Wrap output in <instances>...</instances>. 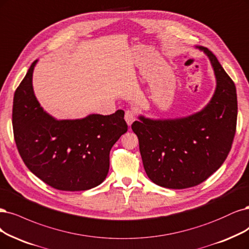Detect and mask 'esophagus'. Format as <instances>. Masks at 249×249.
<instances>
[{
  "label": "esophagus",
  "instance_id": "34e87169",
  "mask_svg": "<svg viewBox=\"0 0 249 249\" xmlns=\"http://www.w3.org/2000/svg\"><path fill=\"white\" fill-rule=\"evenodd\" d=\"M124 119L125 122L127 124V125H131L133 124V122L136 119V115H135V112L132 110H127L125 111L124 113Z\"/></svg>",
  "mask_w": 249,
  "mask_h": 249
}]
</instances>
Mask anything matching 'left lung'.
<instances>
[{"mask_svg": "<svg viewBox=\"0 0 249 249\" xmlns=\"http://www.w3.org/2000/svg\"><path fill=\"white\" fill-rule=\"evenodd\" d=\"M196 47L208 56L215 75L216 88L208 104L186 117L152 119L140 115L132 124L148 178L172 190L198 185L217 171L236 132L235 83L208 48Z\"/></svg>", "mask_w": 249, "mask_h": 249, "instance_id": "8db88e82", "label": "left lung"}]
</instances>
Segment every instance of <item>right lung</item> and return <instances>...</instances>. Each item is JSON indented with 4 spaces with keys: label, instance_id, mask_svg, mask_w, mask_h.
<instances>
[{
    "label": "right lung",
    "instance_id": "right-lung-1",
    "mask_svg": "<svg viewBox=\"0 0 249 249\" xmlns=\"http://www.w3.org/2000/svg\"><path fill=\"white\" fill-rule=\"evenodd\" d=\"M38 59L16 89L12 124L23 162L42 181L59 191L90 190L104 181L109 153L127 131L124 112L89 114L80 119H56L44 111L33 89Z\"/></svg>",
    "mask_w": 249,
    "mask_h": 249
}]
</instances>
